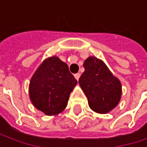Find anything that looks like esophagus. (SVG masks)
<instances>
[{
	"label": "esophagus",
	"instance_id": "1",
	"mask_svg": "<svg viewBox=\"0 0 147 147\" xmlns=\"http://www.w3.org/2000/svg\"><path fill=\"white\" fill-rule=\"evenodd\" d=\"M74 77H75V78H76L77 80H78L79 78H80V73H77V74L74 75Z\"/></svg>",
	"mask_w": 147,
	"mask_h": 147
}]
</instances>
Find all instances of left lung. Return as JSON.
I'll return each instance as SVG.
<instances>
[{"label": "left lung", "instance_id": "left-lung-1", "mask_svg": "<svg viewBox=\"0 0 147 147\" xmlns=\"http://www.w3.org/2000/svg\"><path fill=\"white\" fill-rule=\"evenodd\" d=\"M84 72L79 85L88 98L90 108L97 113L106 114L116 107L122 96V85L107 65L96 57H89L84 63Z\"/></svg>", "mask_w": 147, "mask_h": 147}]
</instances>
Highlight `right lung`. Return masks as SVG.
Returning <instances> with one entry per match:
<instances>
[{
  "instance_id": "add662e5",
  "label": "right lung",
  "mask_w": 147,
  "mask_h": 147,
  "mask_svg": "<svg viewBox=\"0 0 147 147\" xmlns=\"http://www.w3.org/2000/svg\"><path fill=\"white\" fill-rule=\"evenodd\" d=\"M77 84L64 62L57 56L49 57L42 61L30 79V101L47 116H55L66 108L69 94Z\"/></svg>"
}]
</instances>
